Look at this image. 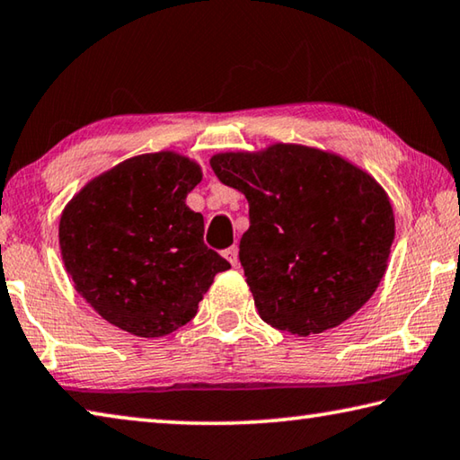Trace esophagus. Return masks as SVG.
Wrapping results in <instances>:
<instances>
[{
    "instance_id": "34e87169",
    "label": "esophagus",
    "mask_w": 460,
    "mask_h": 460,
    "mask_svg": "<svg viewBox=\"0 0 460 460\" xmlns=\"http://www.w3.org/2000/svg\"><path fill=\"white\" fill-rule=\"evenodd\" d=\"M222 256L232 264V267H236V264H238V248L236 246L226 248V251L222 252Z\"/></svg>"
}]
</instances>
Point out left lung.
Segmentation results:
<instances>
[{
  "label": "left lung",
  "instance_id": "obj_1",
  "mask_svg": "<svg viewBox=\"0 0 460 460\" xmlns=\"http://www.w3.org/2000/svg\"><path fill=\"white\" fill-rule=\"evenodd\" d=\"M248 199L240 264L262 321L307 337L364 307L388 267L394 212L382 185L333 153L277 143L209 159Z\"/></svg>",
  "mask_w": 460,
  "mask_h": 460
}]
</instances>
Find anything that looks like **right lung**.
Wrapping results in <instances>:
<instances>
[{"instance_id":"1","label":"right lung","mask_w":460,"mask_h":460,"mask_svg":"<svg viewBox=\"0 0 460 460\" xmlns=\"http://www.w3.org/2000/svg\"><path fill=\"white\" fill-rule=\"evenodd\" d=\"M199 181L196 161L147 153L94 177L64 208V267L109 323L137 337L173 333L230 269L204 244V216L185 206Z\"/></svg>"}]
</instances>
